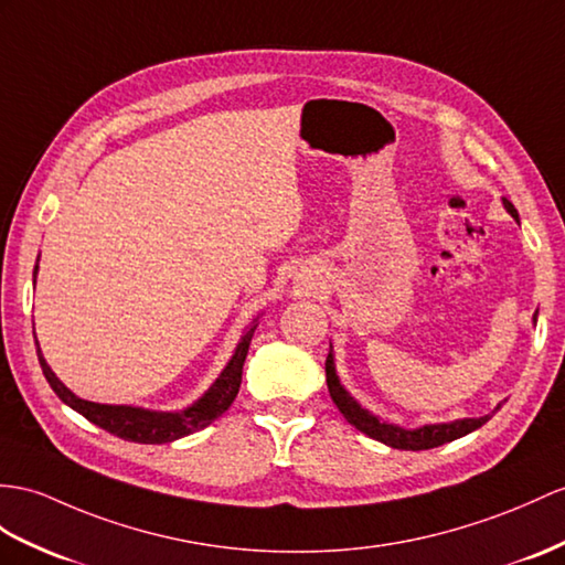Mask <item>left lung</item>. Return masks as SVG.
I'll return each mask as SVG.
<instances>
[{
  "label": "left lung",
  "mask_w": 565,
  "mask_h": 565,
  "mask_svg": "<svg viewBox=\"0 0 565 565\" xmlns=\"http://www.w3.org/2000/svg\"><path fill=\"white\" fill-rule=\"evenodd\" d=\"M503 205H505V211L518 220L515 205L508 199H503ZM534 321H536V313H534ZM326 383H328L330 397H333V403L342 412V417H345L354 426V429H360L362 434L376 438V441L386 444L391 448H401V450H429L436 446H444L448 441H456V438L479 429L481 424H487L491 419V415H484L477 419H458V422H448V424H426V426H419V429H403V426L381 422L379 417L371 415L369 409H364L360 403H356L345 388L340 386V379L335 374L333 350H330L326 356Z\"/></svg>",
  "instance_id": "1"
}]
</instances>
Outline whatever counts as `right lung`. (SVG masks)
Here are the masks:
<instances>
[{
  "mask_svg": "<svg viewBox=\"0 0 565 565\" xmlns=\"http://www.w3.org/2000/svg\"><path fill=\"white\" fill-rule=\"evenodd\" d=\"M254 330H256V323L242 335L235 354H232V360L223 369V374L215 379V383L203 393V397H199V401L194 405H189L186 409H177V412H153L143 407L100 405V403L84 401V397L74 395L57 376H54V371L47 366L43 352H40V345H38V360H40V366H43L47 383L52 386V391L57 393L60 401L66 403L72 409H76L78 415H84L95 426H100V429L124 438V441L170 444V441H177V438L203 429V426H209L211 422H215L220 415H223L232 403H235V397L239 393V383H242V366L246 360V352H249Z\"/></svg>",
  "mask_w": 565,
  "mask_h": 565,
  "instance_id": "add662e5",
  "label": "right lung"
}]
</instances>
